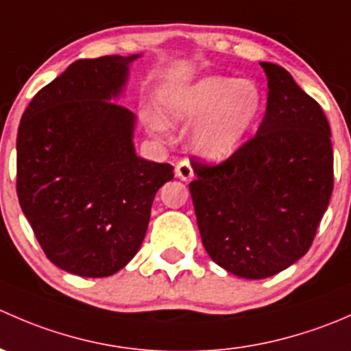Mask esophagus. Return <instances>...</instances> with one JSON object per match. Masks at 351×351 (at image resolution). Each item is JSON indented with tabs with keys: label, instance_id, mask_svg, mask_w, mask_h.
Here are the masks:
<instances>
[{
	"label": "esophagus",
	"instance_id": "34e87169",
	"mask_svg": "<svg viewBox=\"0 0 351 351\" xmlns=\"http://www.w3.org/2000/svg\"><path fill=\"white\" fill-rule=\"evenodd\" d=\"M176 176L183 182H189V180L193 178V168L190 165L189 159H182V161L176 165Z\"/></svg>",
	"mask_w": 351,
	"mask_h": 351
}]
</instances>
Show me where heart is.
Instances as JSON below:
<instances>
[{
    "instance_id": "obj_1",
    "label": "heart",
    "mask_w": 351,
    "mask_h": 351,
    "mask_svg": "<svg viewBox=\"0 0 351 351\" xmlns=\"http://www.w3.org/2000/svg\"><path fill=\"white\" fill-rule=\"evenodd\" d=\"M265 97L254 81L210 76L165 97V115L175 122H198L193 149L210 159L232 154L263 112Z\"/></svg>"
}]
</instances>
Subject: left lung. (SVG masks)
<instances>
[{"label": "left lung", "instance_id": "1", "mask_svg": "<svg viewBox=\"0 0 351 351\" xmlns=\"http://www.w3.org/2000/svg\"><path fill=\"white\" fill-rule=\"evenodd\" d=\"M260 64L270 91L256 134L217 165L190 159L204 247L219 267L253 280L309 251L335 185L323 108L284 67Z\"/></svg>", "mask_w": 351, "mask_h": 351}]
</instances>
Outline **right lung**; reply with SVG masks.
<instances>
[{"label":"right lung","mask_w":351,"mask_h":351,"mask_svg":"<svg viewBox=\"0 0 351 351\" xmlns=\"http://www.w3.org/2000/svg\"><path fill=\"white\" fill-rule=\"evenodd\" d=\"M136 58L73 62L20 120V207L45 256L80 277H108L136 256L156 192L175 176L136 156L134 113L110 101Z\"/></svg>","instance_id":"add662e5"}]
</instances>
